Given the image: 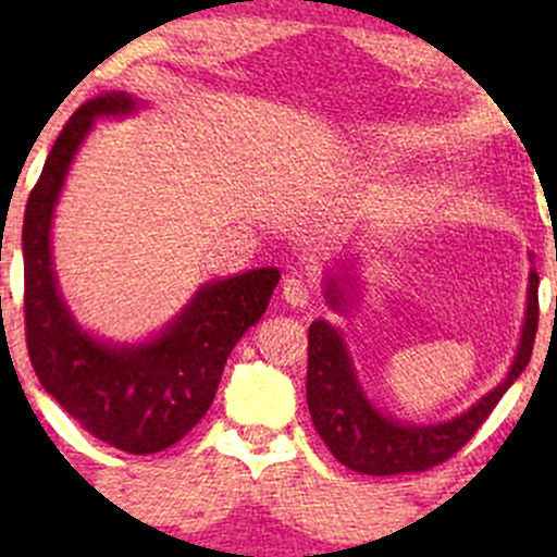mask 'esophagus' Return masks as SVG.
<instances>
[{"instance_id": "esophagus-1", "label": "esophagus", "mask_w": 557, "mask_h": 557, "mask_svg": "<svg viewBox=\"0 0 557 557\" xmlns=\"http://www.w3.org/2000/svg\"><path fill=\"white\" fill-rule=\"evenodd\" d=\"M283 299L294 307H307L312 301V285L299 274L283 280Z\"/></svg>"}]
</instances>
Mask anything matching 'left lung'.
Wrapping results in <instances>:
<instances>
[{
    "mask_svg": "<svg viewBox=\"0 0 557 557\" xmlns=\"http://www.w3.org/2000/svg\"><path fill=\"white\" fill-rule=\"evenodd\" d=\"M339 299L342 294L331 283L329 301L339 307ZM536 325L539 274L536 269H531L525 325H522L518 356L507 380L450 423L404 425L380 414L367 401L352 372L350 356L342 345V336L325 320H314L310 325V358H307V404H310L314 431L334 453V458L358 474L387 476L434 469L450 460L480 431L509 385L520 377V372L531 361Z\"/></svg>",
    "mask_w": 557,
    "mask_h": 557,
    "instance_id": "obj_1",
    "label": "left lung"
}]
</instances>
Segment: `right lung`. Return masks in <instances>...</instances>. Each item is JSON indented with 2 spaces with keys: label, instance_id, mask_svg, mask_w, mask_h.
<instances>
[{
  "label": "right lung",
  "instance_id": "add662e5",
  "mask_svg": "<svg viewBox=\"0 0 557 557\" xmlns=\"http://www.w3.org/2000/svg\"><path fill=\"white\" fill-rule=\"evenodd\" d=\"M123 91L77 107L50 148L24 215V323L29 361L45 391L104 445L150 455L183 440L210 409L228 352L267 312L277 269L218 280L148 345L110 347L72 320L50 263V218L72 156L94 117L134 110Z\"/></svg>",
  "mask_w": 557,
  "mask_h": 557
}]
</instances>
